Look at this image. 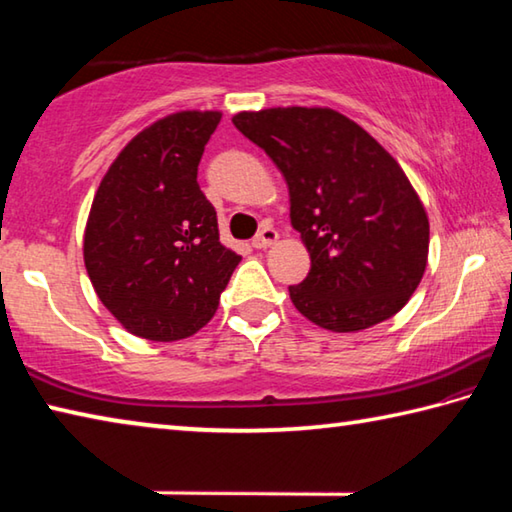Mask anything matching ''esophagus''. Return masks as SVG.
<instances>
[{
	"label": "esophagus",
	"mask_w": 512,
	"mask_h": 512,
	"mask_svg": "<svg viewBox=\"0 0 512 512\" xmlns=\"http://www.w3.org/2000/svg\"><path fill=\"white\" fill-rule=\"evenodd\" d=\"M277 239H280V235H277V230L273 228H262L257 232V237L253 239V246L255 248H268L277 244Z\"/></svg>",
	"instance_id": "esophagus-1"
}]
</instances>
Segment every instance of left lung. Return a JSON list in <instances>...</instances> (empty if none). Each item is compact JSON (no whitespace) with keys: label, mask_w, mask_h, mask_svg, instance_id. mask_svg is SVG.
I'll return each mask as SVG.
<instances>
[{"label":"left lung","mask_w":512,"mask_h":512,"mask_svg":"<svg viewBox=\"0 0 512 512\" xmlns=\"http://www.w3.org/2000/svg\"><path fill=\"white\" fill-rule=\"evenodd\" d=\"M289 187L291 225L311 257L289 287L302 316L359 332L400 311L427 268L429 219L400 164L332 108H266L232 117Z\"/></svg>","instance_id":"left-lung-1"}]
</instances>
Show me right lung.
Returning a JSON list of instances; mask_svg holds the SVG:
<instances>
[{
    "instance_id": "right-lung-1",
    "label": "right lung",
    "mask_w": 512,
    "mask_h": 512,
    "mask_svg": "<svg viewBox=\"0 0 512 512\" xmlns=\"http://www.w3.org/2000/svg\"><path fill=\"white\" fill-rule=\"evenodd\" d=\"M219 110H183L146 126L110 164L83 237L90 282L124 329L180 341L210 323L241 257L219 241L196 183Z\"/></svg>"
}]
</instances>
